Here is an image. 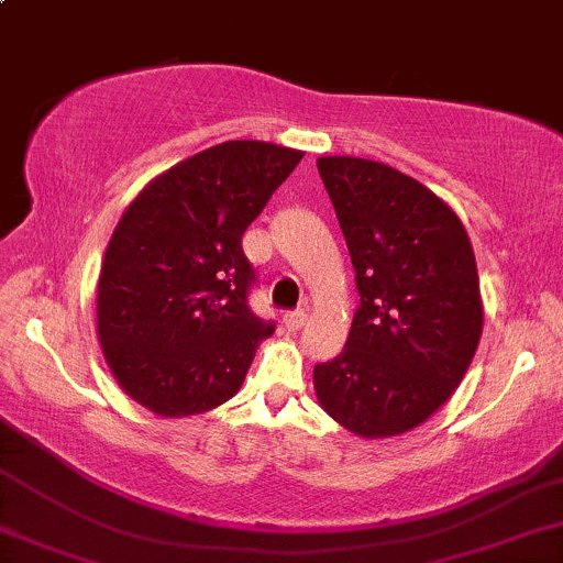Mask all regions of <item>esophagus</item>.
I'll use <instances>...</instances> for the list:
<instances>
[{
	"instance_id": "1",
	"label": "esophagus",
	"mask_w": 563,
	"mask_h": 563,
	"mask_svg": "<svg viewBox=\"0 0 563 563\" xmlns=\"http://www.w3.org/2000/svg\"><path fill=\"white\" fill-rule=\"evenodd\" d=\"M305 321H308V310L305 308H297V310H292V313H284V325H287L289 331L302 329Z\"/></svg>"
}]
</instances>
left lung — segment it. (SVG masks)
Returning a JSON list of instances; mask_svg holds the SVG:
<instances>
[{"label":"left lung","instance_id":"8db88e82","mask_svg":"<svg viewBox=\"0 0 563 563\" xmlns=\"http://www.w3.org/2000/svg\"><path fill=\"white\" fill-rule=\"evenodd\" d=\"M350 247L360 308L316 397L363 439L418 428L454 394L483 334L475 253L460 217L418 179L355 156L318 158Z\"/></svg>","mask_w":563,"mask_h":563}]
</instances>
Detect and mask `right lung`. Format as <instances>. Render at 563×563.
Wrapping results in <instances>:
<instances>
[{
    "instance_id": "1",
    "label": "right lung",
    "mask_w": 563,
    "mask_h": 563,
    "mask_svg": "<svg viewBox=\"0 0 563 563\" xmlns=\"http://www.w3.org/2000/svg\"><path fill=\"white\" fill-rule=\"evenodd\" d=\"M302 151L227 141L151 179L109 240L99 342L117 384L162 418H187L240 391L274 323L250 310L255 271L242 234Z\"/></svg>"
}]
</instances>
